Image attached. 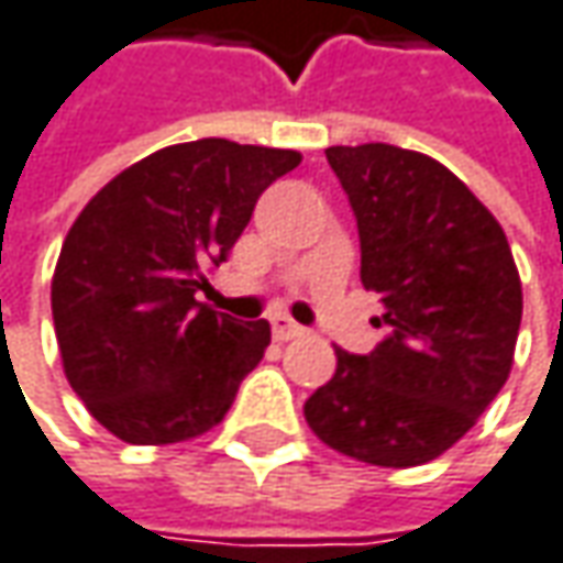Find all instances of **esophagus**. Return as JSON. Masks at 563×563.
I'll use <instances>...</instances> for the list:
<instances>
[{"label": "esophagus", "instance_id": "1", "mask_svg": "<svg viewBox=\"0 0 563 563\" xmlns=\"http://www.w3.org/2000/svg\"><path fill=\"white\" fill-rule=\"evenodd\" d=\"M271 330H274V340H280V343H286V340H296V336H302L306 333V328H299L292 318H286V314H277V318H271Z\"/></svg>", "mask_w": 563, "mask_h": 563}]
</instances>
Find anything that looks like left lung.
I'll list each match as a JSON object with an SVG mask.
<instances>
[{"label": "left lung", "mask_w": 563, "mask_h": 563, "mask_svg": "<svg viewBox=\"0 0 563 563\" xmlns=\"http://www.w3.org/2000/svg\"><path fill=\"white\" fill-rule=\"evenodd\" d=\"M328 163L390 336L368 355L336 350L306 422L343 456L422 466L476 426L510 375L520 274L501 223L444 163L394 144L328 147Z\"/></svg>", "instance_id": "left-lung-1"}]
</instances>
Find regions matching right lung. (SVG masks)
Returning <instances> with one entry per match:
<instances>
[{"label": "right lung", "mask_w": 563, "mask_h": 563, "mask_svg": "<svg viewBox=\"0 0 563 563\" xmlns=\"http://www.w3.org/2000/svg\"><path fill=\"white\" fill-rule=\"evenodd\" d=\"M299 151L201 137L107 183L78 213L53 274L62 368L87 412L125 444H176L223 422L264 358L271 324L201 306L271 183Z\"/></svg>", "instance_id": "obj_1"}]
</instances>
